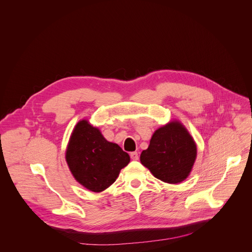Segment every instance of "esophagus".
I'll return each instance as SVG.
<instances>
[{
	"label": "esophagus",
	"mask_w": 252,
	"mask_h": 252,
	"mask_svg": "<svg viewBox=\"0 0 252 252\" xmlns=\"http://www.w3.org/2000/svg\"><path fill=\"white\" fill-rule=\"evenodd\" d=\"M129 156H130V158H131L132 160H137V159H138V154H137L136 152L130 153Z\"/></svg>",
	"instance_id": "34e87169"
}]
</instances>
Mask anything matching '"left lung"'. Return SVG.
Returning <instances> with one entry per match:
<instances>
[{
  "mask_svg": "<svg viewBox=\"0 0 252 252\" xmlns=\"http://www.w3.org/2000/svg\"><path fill=\"white\" fill-rule=\"evenodd\" d=\"M196 158V145L179 122H171L155 131L148 150L140 155L141 164L167 184H179L189 176Z\"/></svg>",
  "mask_w": 252,
  "mask_h": 252,
  "instance_id": "1",
  "label": "left lung"
}]
</instances>
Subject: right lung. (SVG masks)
I'll return each mask as SVG.
<instances>
[{
  "instance_id": "1",
  "label": "right lung",
  "mask_w": 252,
  "mask_h": 252,
  "mask_svg": "<svg viewBox=\"0 0 252 252\" xmlns=\"http://www.w3.org/2000/svg\"><path fill=\"white\" fill-rule=\"evenodd\" d=\"M65 160L78 183L100 192L116 182L130 158L117 143L107 141L97 127L83 120L70 135Z\"/></svg>"
}]
</instances>
